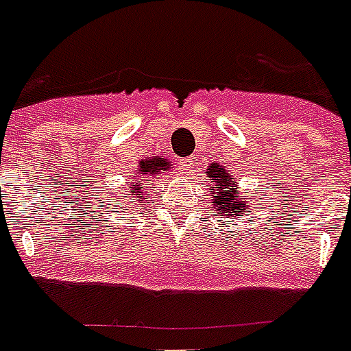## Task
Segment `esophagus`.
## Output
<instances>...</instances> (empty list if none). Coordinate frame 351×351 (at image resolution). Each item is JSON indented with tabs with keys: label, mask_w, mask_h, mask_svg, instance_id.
<instances>
[{
	"label": "esophagus",
	"mask_w": 351,
	"mask_h": 351,
	"mask_svg": "<svg viewBox=\"0 0 351 351\" xmlns=\"http://www.w3.org/2000/svg\"><path fill=\"white\" fill-rule=\"evenodd\" d=\"M191 166H193V158L185 157V158H180V160H178V169H182L184 173H187V171L191 169Z\"/></svg>",
	"instance_id": "1"
}]
</instances>
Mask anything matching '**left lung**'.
Wrapping results in <instances>:
<instances>
[{
    "instance_id": "left-lung-1",
    "label": "left lung",
    "mask_w": 351,
    "mask_h": 351,
    "mask_svg": "<svg viewBox=\"0 0 351 351\" xmlns=\"http://www.w3.org/2000/svg\"><path fill=\"white\" fill-rule=\"evenodd\" d=\"M205 175L210 180V205L221 216L235 219L239 214L248 212L252 194H241L237 187V180L230 171L221 164H210L207 166Z\"/></svg>"
}]
</instances>
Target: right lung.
Here are the masks:
<instances>
[{"label": "right lung", "mask_w": 351, "mask_h": 351, "mask_svg": "<svg viewBox=\"0 0 351 351\" xmlns=\"http://www.w3.org/2000/svg\"><path fill=\"white\" fill-rule=\"evenodd\" d=\"M169 162L167 158H160V157H149L146 160H141L137 164V169H135V178L130 185H128V189L125 191L126 194H130L134 199H126L123 205H135V203H143L144 202V193H143V187L148 185V182H152V178L155 175H160L162 171H167L169 169ZM121 205V203H119Z\"/></svg>", "instance_id": "obj_1"}]
</instances>
